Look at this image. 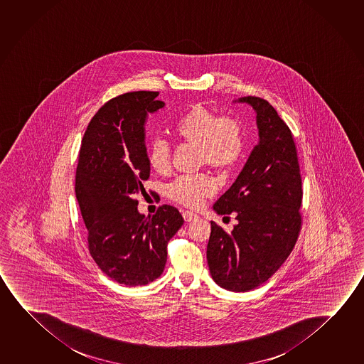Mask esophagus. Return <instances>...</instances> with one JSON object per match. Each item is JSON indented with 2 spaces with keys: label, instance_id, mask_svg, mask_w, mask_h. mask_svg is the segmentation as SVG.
<instances>
[{
  "label": "esophagus",
  "instance_id": "1",
  "mask_svg": "<svg viewBox=\"0 0 364 364\" xmlns=\"http://www.w3.org/2000/svg\"><path fill=\"white\" fill-rule=\"evenodd\" d=\"M183 217H184L185 222H193V220L198 219V215H196V213L191 212V210L183 212Z\"/></svg>",
  "mask_w": 364,
  "mask_h": 364
}]
</instances>
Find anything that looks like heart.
I'll return each instance as SVG.
<instances>
[{
  "instance_id": "1",
  "label": "heart",
  "mask_w": 364,
  "mask_h": 364,
  "mask_svg": "<svg viewBox=\"0 0 364 364\" xmlns=\"http://www.w3.org/2000/svg\"><path fill=\"white\" fill-rule=\"evenodd\" d=\"M180 140L200 147V161L217 170L233 168L241 159L245 137L241 123L232 117H218L205 107L193 106L173 126ZM147 160L155 173L166 175L171 170L168 145L162 140L152 141ZM217 191L212 176L200 173L181 176L168 186V196L185 207L196 208Z\"/></svg>"
}]
</instances>
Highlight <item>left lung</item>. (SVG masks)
<instances>
[{"label": "left lung", "mask_w": 364, "mask_h": 364, "mask_svg": "<svg viewBox=\"0 0 364 364\" xmlns=\"http://www.w3.org/2000/svg\"><path fill=\"white\" fill-rule=\"evenodd\" d=\"M233 102L247 103L256 112L258 144L213 207L220 215L235 213L238 224L227 233L210 222L207 259L217 285L245 292L269 280L296 243L301 175L290 129L274 107L251 95Z\"/></svg>", "instance_id": "left-lung-1"}]
</instances>
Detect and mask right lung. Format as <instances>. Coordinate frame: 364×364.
Returning <instances> with one entry per match:
<instances>
[{
  "label": "right lung",
  "instance_id": "right-lung-1",
  "mask_svg": "<svg viewBox=\"0 0 364 364\" xmlns=\"http://www.w3.org/2000/svg\"><path fill=\"white\" fill-rule=\"evenodd\" d=\"M157 95L131 92L101 107L85 129L75 175L90 256L108 277L129 287L164 272L168 242L184 224L179 210L166 204L145 217L134 198L150 178L145 124L165 106Z\"/></svg>",
  "mask_w": 364,
  "mask_h": 364
}]
</instances>
